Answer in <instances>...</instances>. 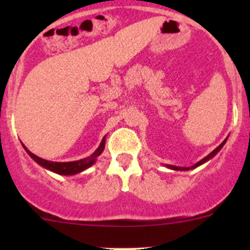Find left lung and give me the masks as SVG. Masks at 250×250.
Here are the masks:
<instances>
[{
    "mask_svg": "<svg viewBox=\"0 0 250 250\" xmlns=\"http://www.w3.org/2000/svg\"><path fill=\"white\" fill-rule=\"evenodd\" d=\"M226 141H228V138H226V139L224 140L223 143H221L220 145H219L218 147L215 148V150H213V151H211V152L209 153L208 156H206V157L202 158V160H201L200 162H197V163H196V165H193L192 167H176V166H172V165H167V166H166V167H167V168H169V169H173V170H190V169H195V168L200 167V166H202L203 163L208 162L209 160H211V158H213L214 156H215L216 153H218L219 151H220L221 148H223V146L225 145V143H226Z\"/></svg>",
    "mask_w": 250,
    "mask_h": 250,
    "instance_id": "left-lung-1",
    "label": "left lung"
}]
</instances>
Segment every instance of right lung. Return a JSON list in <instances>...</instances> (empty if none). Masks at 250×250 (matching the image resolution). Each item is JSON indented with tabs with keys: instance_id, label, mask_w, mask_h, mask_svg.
I'll list each match as a JSON object with an SVG mask.
<instances>
[{
	"instance_id": "right-lung-1",
	"label": "right lung",
	"mask_w": 250,
	"mask_h": 250,
	"mask_svg": "<svg viewBox=\"0 0 250 250\" xmlns=\"http://www.w3.org/2000/svg\"><path fill=\"white\" fill-rule=\"evenodd\" d=\"M105 138H106V135L103 138L100 145L98 146L97 150H95L94 152L89 156V157L82 158V160H78V161H74V162H53V161H47V160H43V158L39 157V156L34 155L31 151L27 150V147L24 145V144H22V147L25 148V151L27 152V155H29L30 157L35 161V162L39 163L41 167L46 168V169L50 170V172H53V173L59 174V175H75V174L83 172V170L88 169V168L92 167V166L94 165L95 161H97V158L99 157V156L102 155L103 151H104Z\"/></svg>"
}]
</instances>
